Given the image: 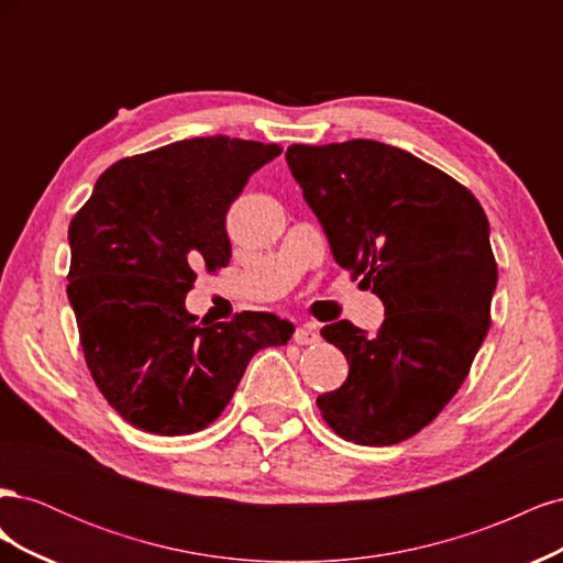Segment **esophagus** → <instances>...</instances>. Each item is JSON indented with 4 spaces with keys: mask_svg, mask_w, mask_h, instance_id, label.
I'll return each instance as SVG.
<instances>
[{
    "mask_svg": "<svg viewBox=\"0 0 563 563\" xmlns=\"http://www.w3.org/2000/svg\"><path fill=\"white\" fill-rule=\"evenodd\" d=\"M294 340L298 345H312L319 340V333H317V327L314 323H302V327L296 329L294 333Z\"/></svg>",
    "mask_w": 563,
    "mask_h": 563,
    "instance_id": "1",
    "label": "esophagus"
}]
</instances>
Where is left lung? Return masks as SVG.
<instances>
[{
  "label": "left lung",
  "mask_w": 563,
  "mask_h": 563,
  "mask_svg": "<svg viewBox=\"0 0 563 563\" xmlns=\"http://www.w3.org/2000/svg\"><path fill=\"white\" fill-rule=\"evenodd\" d=\"M286 162L335 263L385 305L376 335L321 329L350 364L317 397L321 418L354 444H399L453 399L488 333L498 265L486 213L465 185L378 141L291 145Z\"/></svg>",
  "instance_id": "8db88e82"
}]
</instances>
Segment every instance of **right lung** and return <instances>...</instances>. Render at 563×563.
Here are the masks:
<instances>
[{
    "label": "right lung",
    "mask_w": 563,
    "mask_h": 563,
    "mask_svg": "<svg viewBox=\"0 0 563 563\" xmlns=\"http://www.w3.org/2000/svg\"><path fill=\"white\" fill-rule=\"evenodd\" d=\"M279 145L209 135L119 159L73 218L67 298L91 376L133 428L180 437L230 404L251 356L294 323L242 312L205 323L185 310L197 275L230 263V203ZM203 322V321H201Z\"/></svg>",
    "instance_id": "obj_1"
}]
</instances>
